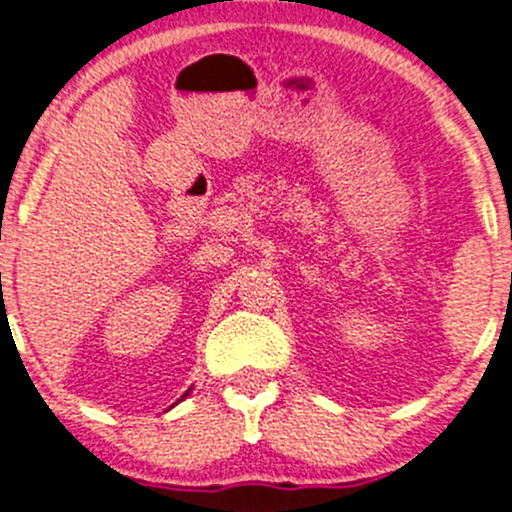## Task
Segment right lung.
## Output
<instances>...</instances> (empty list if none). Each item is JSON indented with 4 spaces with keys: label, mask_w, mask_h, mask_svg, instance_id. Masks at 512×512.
Instances as JSON below:
<instances>
[{
    "label": "right lung",
    "mask_w": 512,
    "mask_h": 512,
    "mask_svg": "<svg viewBox=\"0 0 512 512\" xmlns=\"http://www.w3.org/2000/svg\"><path fill=\"white\" fill-rule=\"evenodd\" d=\"M186 396H189V391H186V393H184V398H186Z\"/></svg>",
    "instance_id": "add662e5"
}]
</instances>
